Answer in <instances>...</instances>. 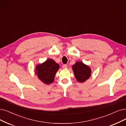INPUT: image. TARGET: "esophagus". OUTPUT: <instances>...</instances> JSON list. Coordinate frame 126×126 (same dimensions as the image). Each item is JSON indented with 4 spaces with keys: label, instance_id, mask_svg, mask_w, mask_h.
<instances>
[{
    "label": "esophagus",
    "instance_id": "1",
    "mask_svg": "<svg viewBox=\"0 0 126 126\" xmlns=\"http://www.w3.org/2000/svg\"><path fill=\"white\" fill-rule=\"evenodd\" d=\"M68 67V66L67 64H63V69H67Z\"/></svg>",
    "mask_w": 126,
    "mask_h": 126
}]
</instances>
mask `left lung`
Segmentation results:
<instances>
[{
    "label": "left lung",
    "instance_id": "1",
    "mask_svg": "<svg viewBox=\"0 0 126 126\" xmlns=\"http://www.w3.org/2000/svg\"><path fill=\"white\" fill-rule=\"evenodd\" d=\"M72 68L77 80L79 83L85 82L91 76V69L83 62H76L73 65Z\"/></svg>",
    "mask_w": 126,
    "mask_h": 126
}]
</instances>
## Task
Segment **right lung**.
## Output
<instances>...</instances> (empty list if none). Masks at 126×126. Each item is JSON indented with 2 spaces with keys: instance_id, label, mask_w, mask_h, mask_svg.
<instances>
[{
  "instance_id": "1",
  "label": "right lung",
  "mask_w": 126,
  "mask_h": 126,
  "mask_svg": "<svg viewBox=\"0 0 126 126\" xmlns=\"http://www.w3.org/2000/svg\"><path fill=\"white\" fill-rule=\"evenodd\" d=\"M34 73L38 79L47 85L53 83L55 75L59 69V65L52 59H47L42 63L37 64Z\"/></svg>"
}]
</instances>
